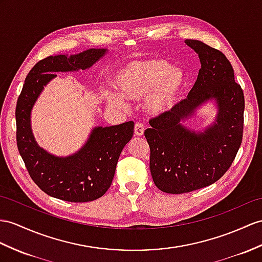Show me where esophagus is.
Listing matches in <instances>:
<instances>
[{"label": "esophagus", "instance_id": "34e87169", "mask_svg": "<svg viewBox=\"0 0 262 262\" xmlns=\"http://www.w3.org/2000/svg\"><path fill=\"white\" fill-rule=\"evenodd\" d=\"M143 133H144V125L142 123H140V122L136 123V125H135V135L137 137H142Z\"/></svg>", "mask_w": 262, "mask_h": 262}]
</instances>
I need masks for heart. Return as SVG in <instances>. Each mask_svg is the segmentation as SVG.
<instances>
[{"mask_svg":"<svg viewBox=\"0 0 262 262\" xmlns=\"http://www.w3.org/2000/svg\"><path fill=\"white\" fill-rule=\"evenodd\" d=\"M116 84L121 96L110 94L109 103L117 107H125L123 98L139 100L145 97V107L153 116H159L171 110L186 85V75L182 70L172 68L169 62L151 59L131 63L114 75Z\"/></svg>","mask_w":262,"mask_h":262,"instance_id":"obj_1","label":"heart"}]
</instances>
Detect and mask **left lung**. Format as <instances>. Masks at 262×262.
Instances as JSON below:
<instances>
[{"label":"left lung","instance_id":"obj_1","mask_svg":"<svg viewBox=\"0 0 262 262\" xmlns=\"http://www.w3.org/2000/svg\"><path fill=\"white\" fill-rule=\"evenodd\" d=\"M199 55L201 69L188 98L149 121L144 131L150 145L153 182L163 192L180 194L218 181L232 164L244 132L245 97L234 81L231 63L219 50L198 40H186ZM209 100L217 116L205 130L182 124Z\"/></svg>","mask_w":262,"mask_h":262}]
</instances>
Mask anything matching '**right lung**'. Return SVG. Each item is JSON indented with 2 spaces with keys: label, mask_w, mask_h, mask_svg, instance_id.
Wrapping results in <instances>:
<instances>
[{
  "label": "right lung",
  "mask_w": 262,
  "mask_h": 262,
  "mask_svg": "<svg viewBox=\"0 0 262 262\" xmlns=\"http://www.w3.org/2000/svg\"><path fill=\"white\" fill-rule=\"evenodd\" d=\"M107 49H89L73 55H51L32 68L17 99L16 143L29 174L47 194L70 202L99 199L110 188L121 151L133 136L135 122L95 126L80 150L56 157L37 144L31 127V112L48 83L57 72L86 70Z\"/></svg>",
  "instance_id": "right-lung-1"
}]
</instances>
